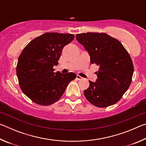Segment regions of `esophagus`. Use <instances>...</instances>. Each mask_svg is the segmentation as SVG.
Instances as JSON below:
<instances>
[{"mask_svg":"<svg viewBox=\"0 0 146 146\" xmlns=\"http://www.w3.org/2000/svg\"><path fill=\"white\" fill-rule=\"evenodd\" d=\"M76 79H77V80H82V76H80V75H76Z\"/></svg>","mask_w":146,"mask_h":146,"instance_id":"34e87169","label":"esophagus"}]
</instances>
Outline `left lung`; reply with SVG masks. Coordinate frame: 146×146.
I'll use <instances>...</instances> for the list:
<instances>
[{
  "label": "left lung",
  "instance_id": "8db88e82",
  "mask_svg": "<svg viewBox=\"0 0 146 146\" xmlns=\"http://www.w3.org/2000/svg\"><path fill=\"white\" fill-rule=\"evenodd\" d=\"M76 39L88 52L91 63L99 66L97 80H90L84 91L86 99L98 108L115 104L131 82L134 68L129 53L117 39L106 33L76 34Z\"/></svg>",
  "mask_w": 146,
  "mask_h": 146
}]
</instances>
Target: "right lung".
I'll return each instance as SVG.
<instances>
[{
  "mask_svg": "<svg viewBox=\"0 0 146 146\" xmlns=\"http://www.w3.org/2000/svg\"><path fill=\"white\" fill-rule=\"evenodd\" d=\"M72 34L46 33L32 40L22 51L17 66V75L23 92L42 106L56 102L76 74L54 73L64 47L72 41Z\"/></svg>",
  "mask_w": 146,
  "mask_h": 146,
  "instance_id": "obj_1",
  "label": "right lung"
}]
</instances>
